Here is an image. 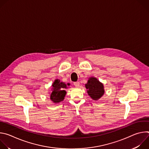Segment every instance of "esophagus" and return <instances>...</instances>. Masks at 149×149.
Instances as JSON below:
<instances>
[{"label": "esophagus", "mask_w": 149, "mask_h": 149, "mask_svg": "<svg viewBox=\"0 0 149 149\" xmlns=\"http://www.w3.org/2000/svg\"><path fill=\"white\" fill-rule=\"evenodd\" d=\"M74 84L76 87H78L79 86V82H74Z\"/></svg>", "instance_id": "esophagus-1"}]
</instances>
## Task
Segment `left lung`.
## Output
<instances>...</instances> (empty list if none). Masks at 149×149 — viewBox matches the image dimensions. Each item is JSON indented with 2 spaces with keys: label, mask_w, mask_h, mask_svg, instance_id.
Instances as JSON below:
<instances>
[{
  "label": "left lung",
  "mask_w": 149,
  "mask_h": 149,
  "mask_svg": "<svg viewBox=\"0 0 149 149\" xmlns=\"http://www.w3.org/2000/svg\"><path fill=\"white\" fill-rule=\"evenodd\" d=\"M86 87L88 90V95L94 100L99 99L104 94V90L103 84L95 78H90L86 84Z\"/></svg>",
  "instance_id": "1"
}]
</instances>
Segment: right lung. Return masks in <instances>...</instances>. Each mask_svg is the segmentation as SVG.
<instances>
[{"label":"right lung","mask_w":149,"mask_h":149,"mask_svg":"<svg viewBox=\"0 0 149 149\" xmlns=\"http://www.w3.org/2000/svg\"><path fill=\"white\" fill-rule=\"evenodd\" d=\"M70 86V84H67ZM53 91L51 94V100L54 102L58 103L64 99L66 94L65 88H67V84L63 82H61L59 80L56 79L52 84Z\"/></svg>","instance_id":"obj_1"}]
</instances>
